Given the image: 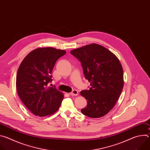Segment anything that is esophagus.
<instances>
[{"mask_svg":"<svg viewBox=\"0 0 150 150\" xmlns=\"http://www.w3.org/2000/svg\"><path fill=\"white\" fill-rule=\"evenodd\" d=\"M70 94H71L72 96H76L78 95V92L77 90H73V91L70 93Z\"/></svg>","mask_w":150,"mask_h":150,"instance_id":"esophagus-1","label":"esophagus"}]
</instances>
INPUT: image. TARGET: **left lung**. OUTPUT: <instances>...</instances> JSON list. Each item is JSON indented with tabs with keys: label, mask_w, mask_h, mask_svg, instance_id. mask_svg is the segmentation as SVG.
Returning a JSON list of instances; mask_svg holds the SVG:
<instances>
[{
	"label": "left lung",
	"mask_w": 150,
	"mask_h": 150,
	"mask_svg": "<svg viewBox=\"0 0 150 150\" xmlns=\"http://www.w3.org/2000/svg\"><path fill=\"white\" fill-rule=\"evenodd\" d=\"M81 62L85 78L91 88L80 94L87 101L81 112L91 118L108 114L115 105L123 88V71L116 57L105 47L96 43L71 51Z\"/></svg>",
	"instance_id": "obj_1"
}]
</instances>
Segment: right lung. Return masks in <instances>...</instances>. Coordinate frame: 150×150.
Listing matches in <instances>:
<instances>
[{"instance_id":"1","label":"right lung","mask_w":150,"mask_h":150,"mask_svg":"<svg viewBox=\"0 0 150 150\" xmlns=\"http://www.w3.org/2000/svg\"><path fill=\"white\" fill-rule=\"evenodd\" d=\"M67 52L51 47L37 48L29 53L20 64L16 86L18 94L34 115L50 116L59 108L63 94L48 86L57 60Z\"/></svg>"}]
</instances>
